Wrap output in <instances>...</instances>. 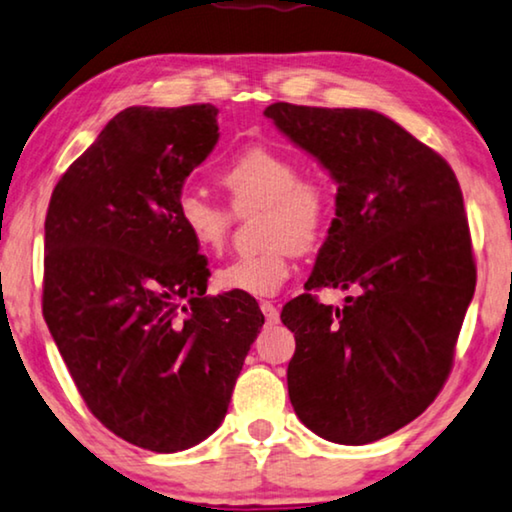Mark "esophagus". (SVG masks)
I'll return each mask as SVG.
<instances>
[{
  "label": "esophagus",
  "mask_w": 512,
  "mask_h": 512,
  "mask_svg": "<svg viewBox=\"0 0 512 512\" xmlns=\"http://www.w3.org/2000/svg\"><path fill=\"white\" fill-rule=\"evenodd\" d=\"M261 311H263V316H265V321L268 323H277L279 321V309L272 305V302H261Z\"/></svg>",
  "instance_id": "obj_1"
}]
</instances>
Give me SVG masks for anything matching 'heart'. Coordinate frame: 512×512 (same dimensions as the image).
Segmentation results:
<instances>
[{
  "label": "heart",
  "mask_w": 512,
  "mask_h": 512,
  "mask_svg": "<svg viewBox=\"0 0 512 512\" xmlns=\"http://www.w3.org/2000/svg\"><path fill=\"white\" fill-rule=\"evenodd\" d=\"M235 212L263 210L258 254L238 256L221 265L214 284L221 291L270 298L291 277L293 249L309 251L323 240L332 217L325 184L302 180V168L274 147L254 145L228 161L219 173ZM177 221L187 238L203 251H219L228 240L233 212L196 189L177 196Z\"/></svg>",
  "instance_id": "heart-1"
}]
</instances>
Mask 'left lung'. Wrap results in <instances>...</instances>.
<instances>
[{
	"instance_id": "obj_1",
	"label": "left lung",
	"mask_w": 512,
	"mask_h": 512,
	"mask_svg": "<svg viewBox=\"0 0 512 512\" xmlns=\"http://www.w3.org/2000/svg\"><path fill=\"white\" fill-rule=\"evenodd\" d=\"M337 182V217L307 291H353L346 305L302 293L281 309L295 335L288 397L323 439L365 446L434 402L476 291L469 221L448 161L365 108H265Z\"/></svg>"
}]
</instances>
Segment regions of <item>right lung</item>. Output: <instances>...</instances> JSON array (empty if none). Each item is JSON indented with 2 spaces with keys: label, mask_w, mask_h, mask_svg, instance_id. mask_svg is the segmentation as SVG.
Returning <instances> with one entry per match:
<instances>
[{
  "label": "right lung",
  "mask_w": 512,
  "mask_h": 512,
  "mask_svg": "<svg viewBox=\"0 0 512 512\" xmlns=\"http://www.w3.org/2000/svg\"><path fill=\"white\" fill-rule=\"evenodd\" d=\"M219 110L131 106L59 177L46 214L43 318L87 409L154 453L224 420L265 318L251 295H205L207 258L177 196L219 140Z\"/></svg>",
  "instance_id": "add662e5"
}]
</instances>
